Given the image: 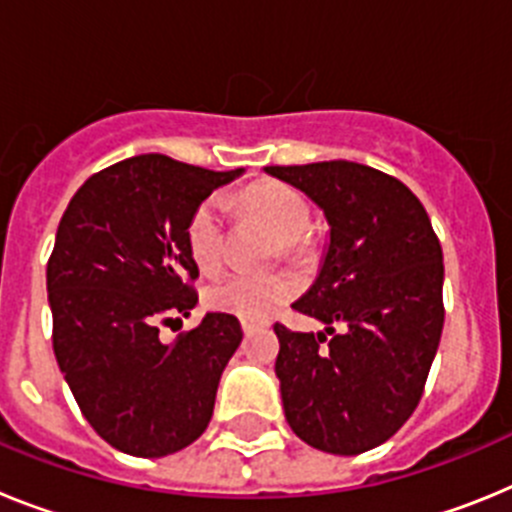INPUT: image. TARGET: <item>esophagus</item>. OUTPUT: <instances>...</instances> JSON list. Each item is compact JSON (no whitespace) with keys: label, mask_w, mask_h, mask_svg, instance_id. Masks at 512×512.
<instances>
[{"label":"esophagus","mask_w":512,"mask_h":512,"mask_svg":"<svg viewBox=\"0 0 512 512\" xmlns=\"http://www.w3.org/2000/svg\"><path fill=\"white\" fill-rule=\"evenodd\" d=\"M241 328L246 336H251V333H256V330L264 328V323H256V320H241Z\"/></svg>","instance_id":"34e87169"}]
</instances>
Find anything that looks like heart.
<instances>
[{"mask_svg":"<svg viewBox=\"0 0 512 512\" xmlns=\"http://www.w3.org/2000/svg\"><path fill=\"white\" fill-rule=\"evenodd\" d=\"M248 210L274 230L284 251L297 253L302 238L310 233V205L300 192L277 182H261L246 192ZM187 246L194 264L202 271H215L223 261V205L210 197L192 212L187 228ZM297 292L295 279L287 274H225L207 287L205 302L217 312L243 320H266Z\"/></svg>","mask_w":512,"mask_h":512,"instance_id":"heart-1","label":"heart"}]
</instances>
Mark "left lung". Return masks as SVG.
Listing matches in <instances>:
<instances>
[{"label": "left lung", "mask_w": 512, "mask_h": 512, "mask_svg": "<svg viewBox=\"0 0 512 512\" xmlns=\"http://www.w3.org/2000/svg\"><path fill=\"white\" fill-rule=\"evenodd\" d=\"M264 171L300 189L328 223L318 277L292 305L325 328L274 325L284 415L312 449L364 454L395 436L423 395L443 330L441 243L418 197L372 166Z\"/></svg>", "instance_id": "8db88e82"}]
</instances>
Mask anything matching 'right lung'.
<instances>
[{"instance_id":"right-lung-1","label":"right lung","mask_w":512,"mask_h":512,"mask_svg":"<svg viewBox=\"0 0 512 512\" xmlns=\"http://www.w3.org/2000/svg\"><path fill=\"white\" fill-rule=\"evenodd\" d=\"M241 174L143 153L89 176L58 223L45 277L53 351L84 418L122 454H176L210 423L241 323L207 312L171 343L158 323L197 305L189 220Z\"/></svg>"}]
</instances>
